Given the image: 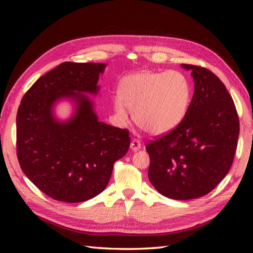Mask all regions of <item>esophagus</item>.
Masks as SVG:
<instances>
[{
	"label": "esophagus",
	"mask_w": 253,
	"mask_h": 253,
	"mask_svg": "<svg viewBox=\"0 0 253 253\" xmlns=\"http://www.w3.org/2000/svg\"><path fill=\"white\" fill-rule=\"evenodd\" d=\"M130 149L132 150V151H137V150L141 149V142L139 139H132V141L130 143Z\"/></svg>",
	"instance_id": "34e87169"
}]
</instances>
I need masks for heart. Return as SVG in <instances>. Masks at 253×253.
Here are the masks:
<instances>
[{"instance_id":"obj_1","label":"heart","mask_w":253,"mask_h":253,"mask_svg":"<svg viewBox=\"0 0 253 253\" xmlns=\"http://www.w3.org/2000/svg\"><path fill=\"white\" fill-rule=\"evenodd\" d=\"M118 95L114 100L118 120L127 122L129 110L143 131L163 135L184 121L191 101V85L180 72H143L124 78Z\"/></svg>"}]
</instances>
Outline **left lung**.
Wrapping results in <instances>:
<instances>
[{"label":"left lung","instance_id":"obj_1","mask_svg":"<svg viewBox=\"0 0 253 253\" xmlns=\"http://www.w3.org/2000/svg\"><path fill=\"white\" fill-rule=\"evenodd\" d=\"M191 71L195 92L187 114L175 129L147 144L149 180L161 195L175 200L212 191L233 164L239 117L225 84L208 68Z\"/></svg>","mask_w":253,"mask_h":253}]
</instances>
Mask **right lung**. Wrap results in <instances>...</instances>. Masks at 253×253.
<instances>
[{
    "mask_svg": "<svg viewBox=\"0 0 253 253\" xmlns=\"http://www.w3.org/2000/svg\"><path fill=\"white\" fill-rule=\"evenodd\" d=\"M103 63L65 62L41 76L21 99L16 117L17 159L25 175L54 200L87 201L105 189L113 165L129 149L130 137L98 121L93 103ZM75 101L71 120L57 121L52 106Z\"/></svg>",
    "mask_w": 253,
    "mask_h": 253,
    "instance_id": "add662e5",
    "label": "right lung"
}]
</instances>
